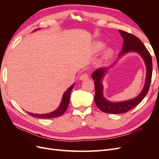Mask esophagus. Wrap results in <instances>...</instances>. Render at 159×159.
I'll list each match as a JSON object with an SVG mask.
<instances>
[{"mask_svg":"<svg viewBox=\"0 0 159 159\" xmlns=\"http://www.w3.org/2000/svg\"><path fill=\"white\" fill-rule=\"evenodd\" d=\"M89 74L88 73H84L83 74H81V76H80V80L83 81V80H88L89 78Z\"/></svg>","mask_w":159,"mask_h":159,"instance_id":"obj_1","label":"esophagus"}]
</instances>
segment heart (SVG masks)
Returning <instances> with one entry per match:
<instances>
[{
    "instance_id": "heart-1",
    "label": "heart",
    "mask_w": 159,
    "mask_h": 159,
    "mask_svg": "<svg viewBox=\"0 0 159 159\" xmlns=\"http://www.w3.org/2000/svg\"><path fill=\"white\" fill-rule=\"evenodd\" d=\"M104 47V44L102 42H99L97 44H96V48H97L98 50H102V48H103ZM111 50H107L106 52V56H108L111 54Z\"/></svg>"
}]
</instances>
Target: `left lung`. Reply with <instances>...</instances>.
I'll return each mask as SVG.
<instances>
[{
  "label": "left lung",
  "instance_id": "left-lung-1",
  "mask_svg": "<svg viewBox=\"0 0 159 159\" xmlns=\"http://www.w3.org/2000/svg\"><path fill=\"white\" fill-rule=\"evenodd\" d=\"M119 31L123 38V49L119 53V56L129 52H137L139 54L141 55L145 61L147 66V78L145 85L144 86L143 89L137 98L131 100L126 101V102L112 103L105 99L103 96V85L102 84V80L104 76V74L106 72V68H101L97 69L93 72L91 77L95 81L94 85L95 94L94 100L95 104L102 111L111 114H121L126 113L135 107L137 105L142 102V100L148 92L152 72L151 56L141 40L132 34L121 30H119Z\"/></svg>",
  "mask_w": 159,
  "mask_h": 159
}]
</instances>
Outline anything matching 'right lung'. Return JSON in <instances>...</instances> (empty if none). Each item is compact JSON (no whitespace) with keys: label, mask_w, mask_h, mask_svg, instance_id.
Instances as JSON below:
<instances>
[{"label":"right lung","mask_w":159,"mask_h":159,"mask_svg":"<svg viewBox=\"0 0 159 159\" xmlns=\"http://www.w3.org/2000/svg\"><path fill=\"white\" fill-rule=\"evenodd\" d=\"M74 87V84L70 86V87L68 88V89L64 93V94L63 95V98H62L61 103L60 105V107L56 111H53L50 113H48V114H34V113H31L28 112L27 113L34 117L40 118V119H50V118H54V117L61 116V115H62L64 113L66 109H68L69 102H70V93Z\"/></svg>","instance_id":"1"}]
</instances>
